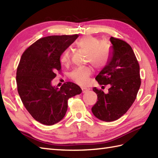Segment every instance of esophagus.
I'll return each instance as SVG.
<instances>
[{"mask_svg": "<svg viewBox=\"0 0 158 158\" xmlns=\"http://www.w3.org/2000/svg\"><path fill=\"white\" fill-rule=\"evenodd\" d=\"M81 89H82L83 93H86L88 91V89H87V88H82Z\"/></svg>", "mask_w": 158, "mask_h": 158, "instance_id": "esophagus-1", "label": "esophagus"}]
</instances>
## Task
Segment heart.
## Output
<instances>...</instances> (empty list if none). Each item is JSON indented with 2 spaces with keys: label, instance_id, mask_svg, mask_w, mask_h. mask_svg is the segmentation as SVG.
I'll list each match as a JSON object with an SVG mask.
<instances>
[{
  "label": "heart",
  "instance_id": "obj_1",
  "mask_svg": "<svg viewBox=\"0 0 158 158\" xmlns=\"http://www.w3.org/2000/svg\"><path fill=\"white\" fill-rule=\"evenodd\" d=\"M77 46L79 49L88 52L87 62H90L93 66L96 67H99L105 64L108 58V48L103 43H100L99 40L94 36H85L77 43ZM70 60V51L68 49L63 52L60 61L63 64H67L69 63ZM91 73L89 68H79L74 70L70 73V77L77 83L84 85L88 83Z\"/></svg>",
  "mask_w": 158,
  "mask_h": 158
}]
</instances>
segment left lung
Wrapping results in <instances>:
<instances>
[{"label":"left lung","instance_id":"obj_1","mask_svg":"<svg viewBox=\"0 0 158 158\" xmlns=\"http://www.w3.org/2000/svg\"><path fill=\"white\" fill-rule=\"evenodd\" d=\"M110 56L96 79L100 85H110L107 94L94 88L98 100L92 111L104 122H113L125 114L135 102L140 83V67L135 53L125 41L110 38Z\"/></svg>","mask_w":158,"mask_h":158}]
</instances>
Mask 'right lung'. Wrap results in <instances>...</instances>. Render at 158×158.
<instances>
[{"label":"right lung","mask_w":158,"mask_h":158,"mask_svg":"<svg viewBox=\"0 0 158 158\" xmlns=\"http://www.w3.org/2000/svg\"><path fill=\"white\" fill-rule=\"evenodd\" d=\"M78 36L40 39L23 52L19 61L16 82L20 98L33 118L44 125L61 121L68 109V100L82 92L72 82L65 83L60 88L52 83L56 73L61 69L60 56Z\"/></svg>","instance_id":"1"}]
</instances>
